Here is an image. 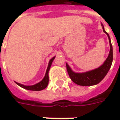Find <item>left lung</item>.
Instances as JSON below:
<instances>
[{
    "label": "left lung",
    "instance_id": "left-lung-1",
    "mask_svg": "<svg viewBox=\"0 0 120 120\" xmlns=\"http://www.w3.org/2000/svg\"><path fill=\"white\" fill-rule=\"evenodd\" d=\"M101 26L104 32L108 37L109 46H110V50H109L108 57L105 59L104 63L97 69L84 73L74 72L71 69V67H69V65L66 63V67H67V70L69 75L71 79L77 85H82V86H91V85H97L105 77L112 66L113 61V48L108 33L105 30L104 26L102 24Z\"/></svg>",
    "mask_w": 120,
    "mask_h": 120
}]
</instances>
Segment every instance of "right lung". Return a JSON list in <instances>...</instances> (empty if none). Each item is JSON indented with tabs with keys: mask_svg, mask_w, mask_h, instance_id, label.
I'll use <instances>...</instances> for the list:
<instances>
[{
	"mask_svg": "<svg viewBox=\"0 0 120 120\" xmlns=\"http://www.w3.org/2000/svg\"><path fill=\"white\" fill-rule=\"evenodd\" d=\"M55 57H53L52 59H50L49 62L48 67H47V71H46V73H45V75L44 77V78L40 82L36 83L35 85H22V84H21L19 83H17V82H15L16 84L18 85H19L20 87L25 89V90H31V91H41V90H43L44 89H45L47 85H48L49 83V69L51 68V64H52V62L53 61V60L55 59Z\"/></svg>",
	"mask_w": 120,
	"mask_h": 120,
	"instance_id": "right-lung-1",
	"label": "right lung"
}]
</instances>
